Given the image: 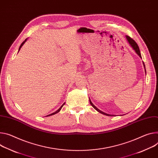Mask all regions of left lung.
Listing matches in <instances>:
<instances>
[{
	"label": "left lung",
	"mask_w": 158,
	"mask_h": 158,
	"mask_svg": "<svg viewBox=\"0 0 158 158\" xmlns=\"http://www.w3.org/2000/svg\"><path fill=\"white\" fill-rule=\"evenodd\" d=\"M126 38H127V41H128V44H129V45H130L132 47V48L135 50V52H136V53L140 57V58H142V56H141V54H140V50H139V46L137 45V43L133 40V39H132L131 37H129L128 36H126ZM143 64H144V68H145V65H144V63L143 62ZM146 69V68H145ZM145 72L146 73V69H145ZM89 102H90V104L91 105V106L96 110V111H98V112H99V113H102V114H105V115H107V116H114V115H112V114H107V113H104V112H103L102 111H101V110H99L98 108H97L93 104V103L91 102V101L90 100V99H89Z\"/></svg>",
	"instance_id": "8db88e82"
}]
</instances>
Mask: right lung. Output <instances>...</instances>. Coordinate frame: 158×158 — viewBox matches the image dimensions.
Masks as SVG:
<instances>
[{
    "instance_id": "add662e5",
    "label": "right lung",
    "mask_w": 158,
    "mask_h": 158,
    "mask_svg": "<svg viewBox=\"0 0 158 158\" xmlns=\"http://www.w3.org/2000/svg\"><path fill=\"white\" fill-rule=\"evenodd\" d=\"M26 40H27V39H26V40H24V41H23V42L22 43V44H21V45H20V47H19V50L21 49V47H22V46H23V45H24V43H25V41H26ZM19 51H18V52H19ZM64 105H65V103H64V104H63V105H62V106H60V108H59V109L58 110H56V111L55 112H54V113H52V114H48V115H47V116H51V115H53V114H56V113H58V112H59V111H60V110L62 109V108L63 107V106H64Z\"/></svg>"
}]
</instances>
